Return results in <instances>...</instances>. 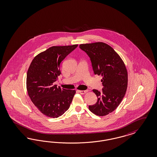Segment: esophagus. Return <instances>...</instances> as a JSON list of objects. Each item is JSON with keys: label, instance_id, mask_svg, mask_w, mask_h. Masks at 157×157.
<instances>
[{"label": "esophagus", "instance_id": "1", "mask_svg": "<svg viewBox=\"0 0 157 157\" xmlns=\"http://www.w3.org/2000/svg\"><path fill=\"white\" fill-rule=\"evenodd\" d=\"M87 91H88V90H80V91H78V92H79L81 94H86Z\"/></svg>", "mask_w": 157, "mask_h": 157}]
</instances>
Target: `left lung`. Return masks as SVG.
Returning <instances> with one entry per match:
<instances>
[{"label":"left lung","mask_w":157,"mask_h":157,"mask_svg":"<svg viewBox=\"0 0 157 157\" xmlns=\"http://www.w3.org/2000/svg\"><path fill=\"white\" fill-rule=\"evenodd\" d=\"M80 48L88 55L94 75H102V91L93 90L97 97L89 109L97 116L107 115L117 109L125 96L128 75L120 57L109 45L102 42L80 44Z\"/></svg>","instance_id":"1"}]
</instances>
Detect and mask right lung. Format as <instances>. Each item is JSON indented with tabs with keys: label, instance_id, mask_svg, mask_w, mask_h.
<instances>
[{
	"label": "right lung",
	"instance_id": "1",
	"mask_svg": "<svg viewBox=\"0 0 157 157\" xmlns=\"http://www.w3.org/2000/svg\"><path fill=\"white\" fill-rule=\"evenodd\" d=\"M78 44L53 46L36 56L28 69L26 86L34 105L45 116L57 118L69 109L75 90L54 85L61 74L60 66Z\"/></svg>",
	"mask_w": 157,
	"mask_h": 157
}]
</instances>
